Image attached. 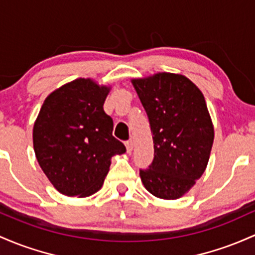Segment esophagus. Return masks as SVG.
I'll use <instances>...</instances> for the list:
<instances>
[{"label":"esophagus","mask_w":255,"mask_h":255,"mask_svg":"<svg viewBox=\"0 0 255 255\" xmlns=\"http://www.w3.org/2000/svg\"><path fill=\"white\" fill-rule=\"evenodd\" d=\"M126 145V149H127V152L130 153L133 151V141L132 140H127L125 142Z\"/></svg>","instance_id":"34e87169"}]
</instances>
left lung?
Instances as JSON below:
<instances>
[{"instance_id": "left-lung-1", "label": "left lung", "mask_w": 255, "mask_h": 255, "mask_svg": "<svg viewBox=\"0 0 255 255\" xmlns=\"http://www.w3.org/2000/svg\"><path fill=\"white\" fill-rule=\"evenodd\" d=\"M132 83L147 117L153 159L140 169L145 189L158 198L185 195L206 170L214 128L202 92L189 78L158 72Z\"/></svg>"}]
</instances>
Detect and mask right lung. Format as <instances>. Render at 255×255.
<instances>
[{
	"label": "right lung",
	"instance_id": "1",
	"mask_svg": "<svg viewBox=\"0 0 255 255\" xmlns=\"http://www.w3.org/2000/svg\"><path fill=\"white\" fill-rule=\"evenodd\" d=\"M110 87L77 78L49 94L33 125V150L53 186L66 196L87 197L103 186L111 157L126 152L105 114Z\"/></svg>",
	"mask_w": 255,
	"mask_h": 255
}]
</instances>
